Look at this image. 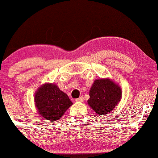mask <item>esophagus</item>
<instances>
[{"label":"esophagus","mask_w":158,"mask_h":158,"mask_svg":"<svg viewBox=\"0 0 158 158\" xmlns=\"http://www.w3.org/2000/svg\"><path fill=\"white\" fill-rule=\"evenodd\" d=\"M83 101H84L83 96H81V97H79L78 98L75 99V101H77V102H83Z\"/></svg>","instance_id":"obj_1"}]
</instances>
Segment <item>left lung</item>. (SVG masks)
I'll use <instances>...</instances> for the list:
<instances>
[{"label":"left lung","mask_w":158,"mask_h":158,"mask_svg":"<svg viewBox=\"0 0 158 158\" xmlns=\"http://www.w3.org/2000/svg\"><path fill=\"white\" fill-rule=\"evenodd\" d=\"M88 104L99 116L106 115L120 102L122 90L111 78L96 79L90 87Z\"/></svg>","instance_id":"obj_1"}]
</instances>
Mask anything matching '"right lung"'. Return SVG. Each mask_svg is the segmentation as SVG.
I'll list each match as a JSON object with an SVG mask.
<instances>
[{"mask_svg":"<svg viewBox=\"0 0 158 158\" xmlns=\"http://www.w3.org/2000/svg\"><path fill=\"white\" fill-rule=\"evenodd\" d=\"M34 98L37 112L45 120L60 119L73 105L68 95L54 83L42 84L36 90Z\"/></svg>","mask_w":158,"mask_h":158,"instance_id":"1","label":"right lung"}]
</instances>
